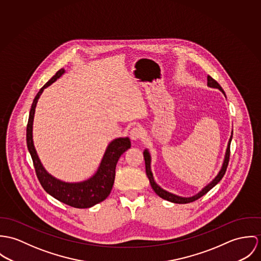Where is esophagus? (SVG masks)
<instances>
[{
  "mask_svg": "<svg viewBox=\"0 0 261 261\" xmlns=\"http://www.w3.org/2000/svg\"><path fill=\"white\" fill-rule=\"evenodd\" d=\"M143 136V130L140 127H134L130 131V137L132 140H138L142 138Z\"/></svg>",
  "mask_w": 261,
  "mask_h": 261,
  "instance_id": "34e87169",
  "label": "esophagus"
}]
</instances>
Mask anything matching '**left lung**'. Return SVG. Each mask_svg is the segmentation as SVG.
<instances>
[{
  "instance_id": "left-lung-1",
  "label": "left lung",
  "mask_w": 261,
  "mask_h": 261,
  "mask_svg": "<svg viewBox=\"0 0 261 261\" xmlns=\"http://www.w3.org/2000/svg\"><path fill=\"white\" fill-rule=\"evenodd\" d=\"M207 85H208L209 87L217 88V89H219V90L225 95V93H224V91H223V89L221 88V86H220L212 77H210V76L207 77ZM232 134H233V133H231L229 142H228V145H227V149H226V153H225V157H224V162H223V164H222L221 170L219 171L218 175H217L206 187H204L198 194H196V195H194V196H192V197H181V196H177V195L172 194V193H170V192L165 191V190L162 189L159 185H157L156 182L154 181L153 174L151 172V168H150V163H151L150 154H149L148 150H145L144 152H143V155H144L146 174H147V177H148V179H149V181H150V184H151L153 190L155 191V193H156L158 196H160L161 198L165 199V200H168V201H170V202L178 203V204H185V203L193 202V201L199 199L200 197H202L203 195H205L210 189H212V188L222 179V177L224 176V174L226 172V169H227V166H228V163H229V157H230V143H231Z\"/></svg>"
}]
</instances>
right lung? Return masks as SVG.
I'll return each mask as SVG.
<instances>
[{"instance_id":"add662e5","label":"right lung","mask_w":261,"mask_h":261,"mask_svg":"<svg viewBox=\"0 0 261 261\" xmlns=\"http://www.w3.org/2000/svg\"><path fill=\"white\" fill-rule=\"evenodd\" d=\"M64 73L65 70L60 69L36 95L30 110L27 125V146L33 160L36 175L44 190L60 202L65 203L71 207L89 208L97 203L102 202L109 196L114 184L117 162L120 156L131 147V142L128 137L113 140L108 145L97 172L93 177L83 182L66 183L56 179L45 170L33 143L34 114L38 99L44 89L54 83Z\"/></svg>"}]
</instances>
